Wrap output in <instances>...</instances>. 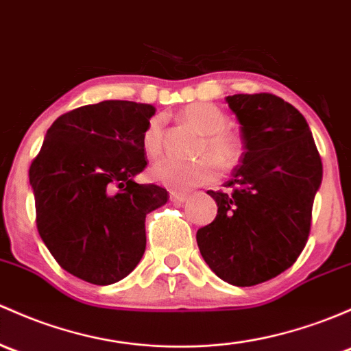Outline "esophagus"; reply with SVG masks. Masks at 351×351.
<instances>
[{
    "mask_svg": "<svg viewBox=\"0 0 351 351\" xmlns=\"http://www.w3.org/2000/svg\"><path fill=\"white\" fill-rule=\"evenodd\" d=\"M169 198H171V202H175V204H183V202H186L188 198H190V195L171 191V193H169Z\"/></svg>",
    "mask_w": 351,
    "mask_h": 351,
    "instance_id": "esophagus-1",
    "label": "esophagus"
}]
</instances>
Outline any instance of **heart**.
Segmentation results:
<instances>
[{
	"mask_svg": "<svg viewBox=\"0 0 351 351\" xmlns=\"http://www.w3.org/2000/svg\"><path fill=\"white\" fill-rule=\"evenodd\" d=\"M182 119L202 134L198 160L185 161L163 158L151 166L149 175L173 191H188L206 185L219 178L220 167L232 168L242 158V141L235 132L227 129V116L220 108L208 102H197L182 110ZM143 147L147 156L154 158L163 147V117L154 116L143 131Z\"/></svg>",
	"mask_w": 351,
	"mask_h": 351,
	"instance_id": "obj_1",
	"label": "heart"
}]
</instances>
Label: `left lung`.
Masks as SVG:
<instances>
[{
  "instance_id": "1",
  "label": "left lung",
  "mask_w": 351,
  "mask_h": 351,
  "mask_svg": "<svg viewBox=\"0 0 351 351\" xmlns=\"http://www.w3.org/2000/svg\"><path fill=\"white\" fill-rule=\"evenodd\" d=\"M225 101L241 123L243 153L225 191H206L219 210L197 242L222 281L256 286L304 249L323 165L304 116L289 102L265 92Z\"/></svg>"
}]
</instances>
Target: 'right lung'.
Masks as SVG:
<instances>
[{"mask_svg": "<svg viewBox=\"0 0 351 351\" xmlns=\"http://www.w3.org/2000/svg\"><path fill=\"white\" fill-rule=\"evenodd\" d=\"M156 109L102 101L62 114L29 166L36 228L62 269L97 286L124 279L146 249V215L168 191L139 185L143 131Z\"/></svg>", "mask_w": 351, "mask_h": 351, "instance_id": "right-lung-1", "label": "right lung"}]
</instances>
